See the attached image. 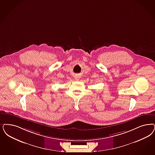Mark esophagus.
<instances>
[{
    "mask_svg": "<svg viewBox=\"0 0 155 155\" xmlns=\"http://www.w3.org/2000/svg\"><path fill=\"white\" fill-rule=\"evenodd\" d=\"M74 78L75 80L78 81L79 80V78H78V76H75L74 77Z\"/></svg>",
    "mask_w": 155,
    "mask_h": 155,
    "instance_id": "1",
    "label": "esophagus"
}]
</instances>
